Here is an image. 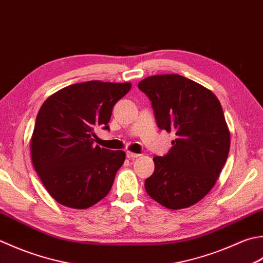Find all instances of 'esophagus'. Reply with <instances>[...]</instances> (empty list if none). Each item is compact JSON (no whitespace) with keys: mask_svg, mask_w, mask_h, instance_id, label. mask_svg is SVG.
Wrapping results in <instances>:
<instances>
[{"mask_svg":"<svg viewBox=\"0 0 263 263\" xmlns=\"http://www.w3.org/2000/svg\"><path fill=\"white\" fill-rule=\"evenodd\" d=\"M139 156V154H136V153H132V152H127L126 153V157L128 158V159H133V158H138Z\"/></svg>","mask_w":263,"mask_h":263,"instance_id":"esophagus-1","label":"esophagus"}]
</instances>
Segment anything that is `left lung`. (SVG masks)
Instances as JSON below:
<instances>
[{"mask_svg": "<svg viewBox=\"0 0 263 263\" xmlns=\"http://www.w3.org/2000/svg\"><path fill=\"white\" fill-rule=\"evenodd\" d=\"M138 87L151 99L158 127L177 136L167 155L153 158L146 192L170 210L193 206L217 183L229 154L230 131L220 101L178 74L149 76Z\"/></svg>", "mask_w": 263, "mask_h": 263, "instance_id": "left-lung-1", "label": "left lung"}]
</instances>
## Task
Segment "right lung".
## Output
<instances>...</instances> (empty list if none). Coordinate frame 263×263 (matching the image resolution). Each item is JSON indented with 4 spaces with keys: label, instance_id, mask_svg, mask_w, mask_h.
Wrapping results in <instances>:
<instances>
[{
    "label": "right lung",
    "instance_id": "obj_1",
    "mask_svg": "<svg viewBox=\"0 0 263 263\" xmlns=\"http://www.w3.org/2000/svg\"><path fill=\"white\" fill-rule=\"evenodd\" d=\"M131 83L89 81L57 91L41 106L30 157L50 196L64 206L91 208L110 192L125 153L93 145L95 128L108 130L112 107Z\"/></svg>",
    "mask_w": 263,
    "mask_h": 263
}]
</instances>
